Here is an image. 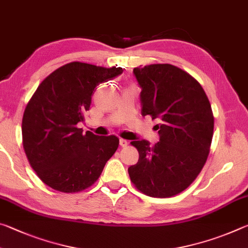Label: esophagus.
Instances as JSON below:
<instances>
[{
  "label": "esophagus",
  "mask_w": 248,
  "mask_h": 248,
  "mask_svg": "<svg viewBox=\"0 0 248 248\" xmlns=\"http://www.w3.org/2000/svg\"><path fill=\"white\" fill-rule=\"evenodd\" d=\"M128 143H129V142L127 140H124V139H120L119 140V144H120V146H123V148H124V146H127Z\"/></svg>",
  "instance_id": "34e87169"
}]
</instances>
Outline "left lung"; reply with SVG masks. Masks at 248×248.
I'll return each instance as SVG.
<instances>
[{
    "mask_svg": "<svg viewBox=\"0 0 248 248\" xmlns=\"http://www.w3.org/2000/svg\"><path fill=\"white\" fill-rule=\"evenodd\" d=\"M141 87V114L156 119L159 141H132L139 161L130 166L138 190L156 198L179 194L194 182L209 155L213 136L211 105L197 79L171 64L134 68Z\"/></svg>",
    "mask_w": 248,
    "mask_h": 248,
    "instance_id": "obj_1",
    "label": "left lung"
}]
</instances>
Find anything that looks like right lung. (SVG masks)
<instances>
[{"label": "right lung", "mask_w": 248, "mask_h": 248, "mask_svg": "<svg viewBox=\"0 0 248 248\" xmlns=\"http://www.w3.org/2000/svg\"><path fill=\"white\" fill-rule=\"evenodd\" d=\"M123 72L116 66L71 62L48 75L28 102L22 123L25 153L38 177L54 190L89 188L118 149L116 136L83 134L77 124L84 121L95 87Z\"/></svg>", "instance_id": "right-lung-1"}]
</instances>
